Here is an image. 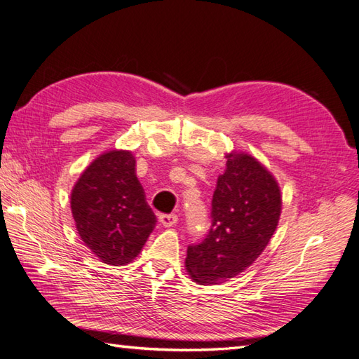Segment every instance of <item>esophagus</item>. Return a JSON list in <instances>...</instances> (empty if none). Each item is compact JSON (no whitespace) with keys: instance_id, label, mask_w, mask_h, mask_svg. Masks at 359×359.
<instances>
[{"instance_id":"1","label":"esophagus","mask_w":359,"mask_h":359,"mask_svg":"<svg viewBox=\"0 0 359 359\" xmlns=\"http://www.w3.org/2000/svg\"><path fill=\"white\" fill-rule=\"evenodd\" d=\"M159 222H161V224H163L165 228L174 226V224L177 223V215L176 214H161Z\"/></svg>"}]
</instances>
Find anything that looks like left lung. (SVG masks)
I'll return each instance as SVG.
<instances>
[{
    "label": "left lung",
    "instance_id": "left-lung-1",
    "mask_svg": "<svg viewBox=\"0 0 359 359\" xmlns=\"http://www.w3.org/2000/svg\"><path fill=\"white\" fill-rule=\"evenodd\" d=\"M211 203V228L188 246L185 268L198 285H219L251 266L268 246L280 220L277 180L246 153L226 154Z\"/></svg>",
    "mask_w": 359,
    "mask_h": 359
}]
</instances>
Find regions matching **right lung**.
<instances>
[{"instance_id":"obj_1","label":"right lung","mask_w":359,"mask_h":359,"mask_svg":"<svg viewBox=\"0 0 359 359\" xmlns=\"http://www.w3.org/2000/svg\"><path fill=\"white\" fill-rule=\"evenodd\" d=\"M70 205L81 240L113 266L135 260L157 222L136 177L135 156L125 149L107 151L87 166Z\"/></svg>"}]
</instances>
